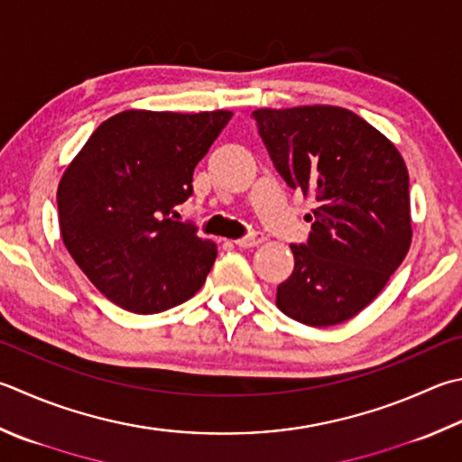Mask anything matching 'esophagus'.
<instances>
[{
  "instance_id": "34e87169",
  "label": "esophagus",
  "mask_w": 462,
  "mask_h": 462,
  "mask_svg": "<svg viewBox=\"0 0 462 462\" xmlns=\"http://www.w3.org/2000/svg\"><path fill=\"white\" fill-rule=\"evenodd\" d=\"M265 241V237H263V233H259V231H255V233H251V235H247V237H241V239H237L235 241V245H239V247H257L259 243H263Z\"/></svg>"
}]
</instances>
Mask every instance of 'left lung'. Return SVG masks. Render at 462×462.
I'll return each instance as SVG.
<instances>
[{"mask_svg": "<svg viewBox=\"0 0 462 462\" xmlns=\"http://www.w3.org/2000/svg\"><path fill=\"white\" fill-rule=\"evenodd\" d=\"M273 167L313 197L308 243L290 245L293 273L277 308L311 328L360 313L384 290L412 241L408 171L388 138L339 106L254 112Z\"/></svg>", "mask_w": 462, "mask_h": 462, "instance_id": "obj_1", "label": "left lung"}]
</instances>
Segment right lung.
Segmentation results:
<instances>
[{"instance_id":"right-lung-1","label":"right lung","mask_w":462,"mask_h":462,"mask_svg":"<svg viewBox=\"0 0 462 462\" xmlns=\"http://www.w3.org/2000/svg\"><path fill=\"white\" fill-rule=\"evenodd\" d=\"M229 110H125L94 130L58 185L64 245L106 298L134 313L171 310L201 290L217 245L175 207Z\"/></svg>"}]
</instances>
